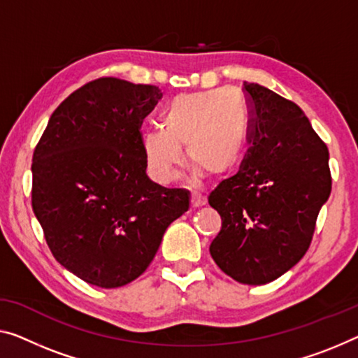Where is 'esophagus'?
<instances>
[{"label": "esophagus", "mask_w": 358, "mask_h": 358, "mask_svg": "<svg viewBox=\"0 0 358 358\" xmlns=\"http://www.w3.org/2000/svg\"><path fill=\"white\" fill-rule=\"evenodd\" d=\"M207 202L206 196H202L201 193H193L191 194V206L194 207V209H197V207H202Z\"/></svg>", "instance_id": "obj_1"}]
</instances>
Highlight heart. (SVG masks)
I'll list each match as a JSON object with an SVG mask.
<instances>
[{"instance_id": "1", "label": "heart", "mask_w": 358, "mask_h": 358, "mask_svg": "<svg viewBox=\"0 0 358 358\" xmlns=\"http://www.w3.org/2000/svg\"><path fill=\"white\" fill-rule=\"evenodd\" d=\"M248 108L231 90L178 94L161 112V130L146 131L143 154L154 181L167 185L177 175L185 146L191 165L212 177L230 172L246 143Z\"/></svg>"}]
</instances>
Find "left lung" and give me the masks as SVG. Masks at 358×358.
<instances>
[{"mask_svg": "<svg viewBox=\"0 0 358 358\" xmlns=\"http://www.w3.org/2000/svg\"><path fill=\"white\" fill-rule=\"evenodd\" d=\"M249 143L239 172L209 194L222 217L210 255L243 285H266L292 268L312 243L331 193L329 152L302 109L244 82Z\"/></svg>", "mask_w": 358, "mask_h": 358, "instance_id": "left-lung-1", "label": "left lung"}]
</instances>
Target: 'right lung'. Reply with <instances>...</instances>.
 I'll list each match as a JSON object with an SVG mask.
<instances>
[{"instance_id": "obj_1", "label": "right lung", "mask_w": 358, "mask_h": 358, "mask_svg": "<svg viewBox=\"0 0 358 358\" xmlns=\"http://www.w3.org/2000/svg\"><path fill=\"white\" fill-rule=\"evenodd\" d=\"M159 87L103 77L57 106L31 162V207L55 259L80 280L119 287L152 262L189 193L146 175L140 131Z\"/></svg>"}]
</instances>
